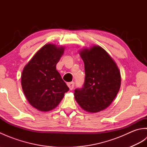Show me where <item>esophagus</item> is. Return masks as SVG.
<instances>
[{
	"label": "esophagus",
	"mask_w": 147,
	"mask_h": 147,
	"mask_svg": "<svg viewBox=\"0 0 147 147\" xmlns=\"http://www.w3.org/2000/svg\"><path fill=\"white\" fill-rule=\"evenodd\" d=\"M67 86L71 90H73L74 88V82H69V83H67Z\"/></svg>",
	"instance_id": "obj_1"
}]
</instances>
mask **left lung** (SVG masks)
Wrapping results in <instances>:
<instances>
[{
  "label": "left lung",
  "instance_id": "obj_1",
  "mask_svg": "<svg viewBox=\"0 0 147 147\" xmlns=\"http://www.w3.org/2000/svg\"><path fill=\"white\" fill-rule=\"evenodd\" d=\"M85 64L83 88L74 90V98L83 110L98 112L111 104L121 86L116 63L101 47L94 45L80 51Z\"/></svg>",
  "mask_w": 147,
  "mask_h": 147
}]
</instances>
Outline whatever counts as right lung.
<instances>
[{"label":"right lung","mask_w":147,"mask_h":147,"mask_svg":"<svg viewBox=\"0 0 147 147\" xmlns=\"http://www.w3.org/2000/svg\"><path fill=\"white\" fill-rule=\"evenodd\" d=\"M64 47L46 44L24 66L21 86L26 99L33 107L43 112L55 108L69 91L56 70V64L64 54Z\"/></svg>","instance_id":"obj_1"}]
</instances>
